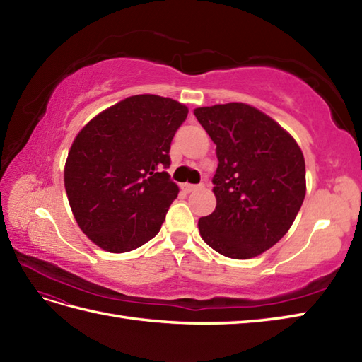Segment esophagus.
<instances>
[{"label":"esophagus","instance_id":"obj_1","mask_svg":"<svg viewBox=\"0 0 362 362\" xmlns=\"http://www.w3.org/2000/svg\"><path fill=\"white\" fill-rule=\"evenodd\" d=\"M202 188V185H191V183H182V189L185 191V193H193V191Z\"/></svg>","mask_w":362,"mask_h":362}]
</instances>
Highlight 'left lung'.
Returning a JSON list of instances; mask_svg holds the SVG:
<instances>
[{"label":"left lung","mask_w":362,"mask_h":362,"mask_svg":"<svg viewBox=\"0 0 362 362\" xmlns=\"http://www.w3.org/2000/svg\"><path fill=\"white\" fill-rule=\"evenodd\" d=\"M216 144V209L199 219L202 240L221 255L249 259L288 233L306 193L305 158L286 130L243 103L199 107Z\"/></svg>","instance_id":"left-lung-1"}]
</instances>
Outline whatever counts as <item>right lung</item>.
Instances as JSON below:
<instances>
[{
  "label": "right lung",
  "mask_w": 362,
  "mask_h": 362,
  "mask_svg": "<svg viewBox=\"0 0 362 362\" xmlns=\"http://www.w3.org/2000/svg\"><path fill=\"white\" fill-rule=\"evenodd\" d=\"M188 109L136 95L101 112L74 138L65 189L74 219L99 247L122 253L156 236L179 187L165 171Z\"/></svg>",
  "instance_id": "right-lung-1"
}]
</instances>
